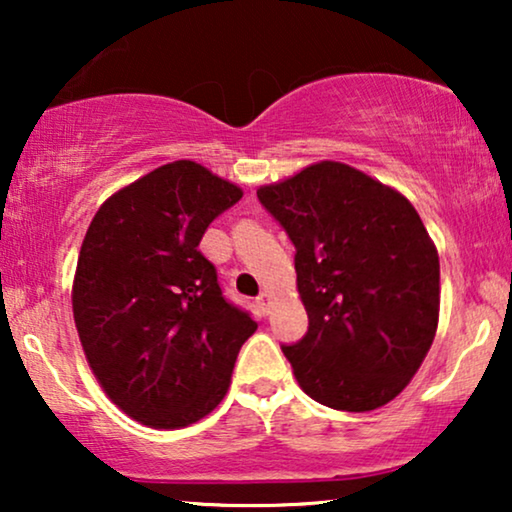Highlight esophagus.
<instances>
[{
  "mask_svg": "<svg viewBox=\"0 0 512 512\" xmlns=\"http://www.w3.org/2000/svg\"><path fill=\"white\" fill-rule=\"evenodd\" d=\"M256 303H258V307H261V312H263V314H268V312H270V307H272V296H270L268 291H263L261 296L256 298Z\"/></svg>",
  "mask_w": 512,
  "mask_h": 512,
  "instance_id": "esophagus-1",
  "label": "esophagus"
}]
</instances>
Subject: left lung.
I'll use <instances>...</instances> for the list:
<instances>
[{
    "mask_svg": "<svg viewBox=\"0 0 512 512\" xmlns=\"http://www.w3.org/2000/svg\"><path fill=\"white\" fill-rule=\"evenodd\" d=\"M256 195L296 247L310 326L282 352L300 389L345 412L394 401L438 328V251L417 209L394 188L333 160Z\"/></svg>",
    "mask_w": 512,
    "mask_h": 512,
    "instance_id": "8db88e82",
    "label": "left lung"
}]
</instances>
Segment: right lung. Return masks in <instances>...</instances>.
<instances>
[{
  "label": "right lung",
  "mask_w": 512,
  "mask_h": 512,
  "mask_svg": "<svg viewBox=\"0 0 512 512\" xmlns=\"http://www.w3.org/2000/svg\"><path fill=\"white\" fill-rule=\"evenodd\" d=\"M242 188L174 160L111 195L83 237L76 331L104 394L153 429H181L226 396L256 321L223 298L198 244Z\"/></svg>",
  "instance_id": "add662e5"
}]
</instances>
